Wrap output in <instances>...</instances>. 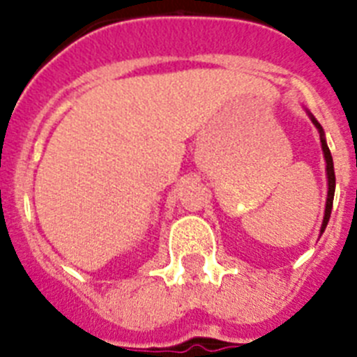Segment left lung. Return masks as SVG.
<instances>
[{
	"label": "left lung",
	"mask_w": 357,
	"mask_h": 357,
	"mask_svg": "<svg viewBox=\"0 0 357 357\" xmlns=\"http://www.w3.org/2000/svg\"><path fill=\"white\" fill-rule=\"evenodd\" d=\"M309 116V119L313 121V125L317 127L318 134H320V143H321V151H324V159H326V175H327V200H326V211H324V220H321V227H320V236L324 234V230H326L327 223H329L331 218V211H333V200H334V189H336V176H334V162H333V155H331V150L327 146L326 141V132L321 128L320 123L317 121L309 110H305Z\"/></svg>",
	"instance_id": "1"
}]
</instances>
